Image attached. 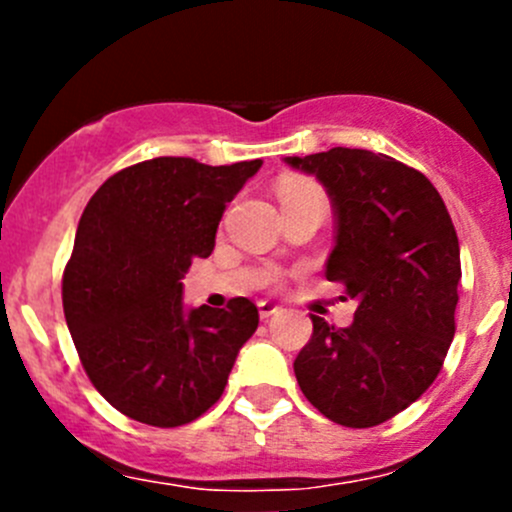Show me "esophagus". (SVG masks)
Listing matches in <instances>:
<instances>
[{
    "label": "esophagus",
    "instance_id": "obj_1",
    "mask_svg": "<svg viewBox=\"0 0 512 512\" xmlns=\"http://www.w3.org/2000/svg\"><path fill=\"white\" fill-rule=\"evenodd\" d=\"M257 309H260V317L267 319V317H272V314L280 312V304L270 302V299H262V302H257Z\"/></svg>",
    "mask_w": 512,
    "mask_h": 512
}]
</instances>
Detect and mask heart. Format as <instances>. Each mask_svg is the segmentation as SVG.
Returning <instances> with one entry per match:
<instances>
[{
    "label": "heart",
    "mask_w": 512,
    "mask_h": 512,
    "mask_svg": "<svg viewBox=\"0 0 512 512\" xmlns=\"http://www.w3.org/2000/svg\"><path fill=\"white\" fill-rule=\"evenodd\" d=\"M280 198L282 203H294V200H322L324 203L322 190L312 183H304V180H287V183H282Z\"/></svg>",
    "instance_id": "obj_1"
}]
</instances>
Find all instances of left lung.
I'll list each match as a JSON object with an SVG mask.
<instances>
[{"mask_svg": "<svg viewBox=\"0 0 512 512\" xmlns=\"http://www.w3.org/2000/svg\"><path fill=\"white\" fill-rule=\"evenodd\" d=\"M285 163L327 188L337 235L324 275L356 302L349 327L312 314L294 376L329 421L379 426L433 384L453 342L456 227L431 180L384 153L332 148Z\"/></svg>", "mask_w": 512, "mask_h": 512, "instance_id": "left-lung-1", "label": "left lung"}]
</instances>
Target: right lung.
Wrapping results in <instances>:
<instances>
[{
	"label": "right lung",
	"mask_w": 512,
	"mask_h": 512,
	"mask_svg": "<svg viewBox=\"0 0 512 512\" xmlns=\"http://www.w3.org/2000/svg\"><path fill=\"white\" fill-rule=\"evenodd\" d=\"M260 165L143 160L111 175L81 215L64 317L91 384L133 421L175 428L203 416L260 324L247 297L225 309L180 302V280L213 252L227 203Z\"/></svg>",
	"instance_id": "obj_1"
}]
</instances>
